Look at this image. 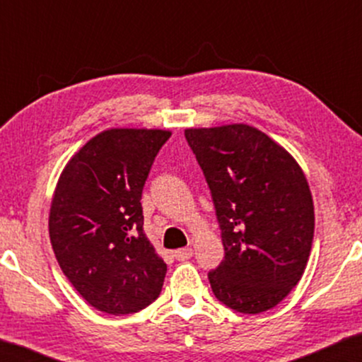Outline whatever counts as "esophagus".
<instances>
[{
  "mask_svg": "<svg viewBox=\"0 0 362 362\" xmlns=\"http://www.w3.org/2000/svg\"><path fill=\"white\" fill-rule=\"evenodd\" d=\"M192 254H194V250H192V247H185V249H177V250H175L176 260H181V262L189 260L191 257H192Z\"/></svg>",
  "mask_w": 362,
  "mask_h": 362,
  "instance_id": "1",
  "label": "esophagus"
}]
</instances>
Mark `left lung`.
Returning <instances> with one entry per match:
<instances>
[{"mask_svg": "<svg viewBox=\"0 0 362 362\" xmlns=\"http://www.w3.org/2000/svg\"><path fill=\"white\" fill-rule=\"evenodd\" d=\"M185 135L222 230L224 260L209 272L216 298L245 315L274 308L300 281L311 252L315 207L303 170L245 123L186 128Z\"/></svg>", "mask_w": 362, "mask_h": 362, "instance_id": "8db88e82", "label": "left lung"}]
</instances>
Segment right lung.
Listing matches in <instances>:
<instances>
[{
	"label": "right lung",
	"instance_id": "right-lung-1",
	"mask_svg": "<svg viewBox=\"0 0 362 362\" xmlns=\"http://www.w3.org/2000/svg\"><path fill=\"white\" fill-rule=\"evenodd\" d=\"M171 136L160 128H108L64 166L49 237L64 275L108 315L136 313L160 295L166 264L143 230L141 192Z\"/></svg>",
	"mask_w": 362,
	"mask_h": 362
}]
</instances>
